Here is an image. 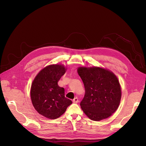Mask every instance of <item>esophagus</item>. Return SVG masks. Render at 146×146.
Returning <instances> with one entry per match:
<instances>
[{
  "instance_id": "1",
  "label": "esophagus",
  "mask_w": 146,
  "mask_h": 146,
  "mask_svg": "<svg viewBox=\"0 0 146 146\" xmlns=\"http://www.w3.org/2000/svg\"><path fill=\"white\" fill-rule=\"evenodd\" d=\"M73 103H78V102H79L78 98V97L74 98L73 99Z\"/></svg>"
}]
</instances>
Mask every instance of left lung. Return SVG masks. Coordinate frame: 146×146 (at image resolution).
<instances>
[{
    "label": "left lung",
    "mask_w": 146,
    "mask_h": 146,
    "mask_svg": "<svg viewBox=\"0 0 146 146\" xmlns=\"http://www.w3.org/2000/svg\"><path fill=\"white\" fill-rule=\"evenodd\" d=\"M78 72L85 94L80 105L92 120L98 121L110 117L119 105L121 90L112 72L100 67H79Z\"/></svg>",
    "instance_id": "1"
}]
</instances>
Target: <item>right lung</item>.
I'll return each mask as SVG.
<instances>
[{"mask_svg": "<svg viewBox=\"0 0 146 146\" xmlns=\"http://www.w3.org/2000/svg\"><path fill=\"white\" fill-rule=\"evenodd\" d=\"M65 72L63 65H50L40 71L33 82L31 98L33 106L46 118L54 119L60 117L72 104L65 97L64 89L57 84Z\"/></svg>", "mask_w": 146, "mask_h": 146, "instance_id": "right-lung-1", "label": "right lung"}]
</instances>
